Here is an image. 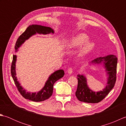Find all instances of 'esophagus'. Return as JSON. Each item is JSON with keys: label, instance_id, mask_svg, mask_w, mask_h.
I'll use <instances>...</instances> for the list:
<instances>
[{"label": "esophagus", "instance_id": "esophagus-1", "mask_svg": "<svg viewBox=\"0 0 126 126\" xmlns=\"http://www.w3.org/2000/svg\"><path fill=\"white\" fill-rule=\"evenodd\" d=\"M72 73H73V69H72L71 68H69L68 69V73L69 74H72Z\"/></svg>", "mask_w": 126, "mask_h": 126}]
</instances>
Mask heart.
Returning <instances> with one entry per match:
<instances>
[{
	"instance_id": "b5f03b06",
	"label": "heart",
	"mask_w": 126,
	"mask_h": 126,
	"mask_svg": "<svg viewBox=\"0 0 126 126\" xmlns=\"http://www.w3.org/2000/svg\"><path fill=\"white\" fill-rule=\"evenodd\" d=\"M89 37L85 33H79L73 37L67 43L68 49H75L81 47L79 51L81 57L89 54L95 49L96 44L94 42L89 41Z\"/></svg>"
}]
</instances>
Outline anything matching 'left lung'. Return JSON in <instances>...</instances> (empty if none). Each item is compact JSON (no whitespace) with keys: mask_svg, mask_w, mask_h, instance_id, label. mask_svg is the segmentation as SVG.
Here are the masks:
<instances>
[{"mask_svg":"<svg viewBox=\"0 0 126 126\" xmlns=\"http://www.w3.org/2000/svg\"><path fill=\"white\" fill-rule=\"evenodd\" d=\"M117 58L113 55H109L101 57L91 61L90 65H98L102 64L105 69L107 77V82L106 87L102 90L95 92L90 89L87 84L86 77L83 75H77L78 85L75 93L77 99L84 102L96 103L101 101L105 98L115 84L116 79V68Z\"/></svg>","mask_w":126,"mask_h":126,"instance_id":"8db88e82","label":"left lung"}]
</instances>
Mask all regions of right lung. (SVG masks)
Instances as JSON below:
<instances>
[{"label": "right lung", "mask_w": 126, "mask_h": 126, "mask_svg": "<svg viewBox=\"0 0 126 126\" xmlns=\"http://www.w3.org/2000/svg\"><path fill=\"white\" fill-rule=\"evenodd\" d=\"M37 33L43 34L50 33L53 34L54 33V30L52 28L47 27V26L34 24L30 25L18 38L15 47L16 50L15 51H17L19 48L21 47V45L25 42V41ZM16 61H17V56L13 55L11 69V73L13 79L15 82V83L19 92L20 93L23 97L32 101L41 102L47 100L51 97L53 93V84L57 80L60 79L64 75V71L62 69L55 71L54 73H53L51 75H50L47 81L45 82L43 88L38 92L32 93L30 92H28L20 85V83L18 81L17 76H16Z\"/></svg>", "instance_id": "1"}]
</instances>
